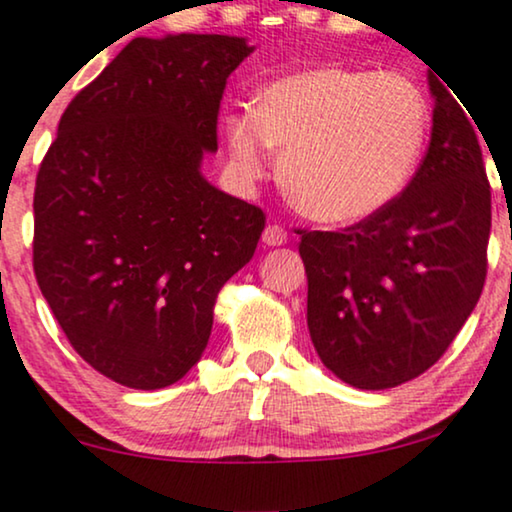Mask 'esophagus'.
Listing matches in <instances>:
<instances>
[{"label":"esophagus","instance_id":"esophagus-1","mask_svg":"<svg viewBox=\"0 0 512 512\" xmlns=\"http://www.w3.org/2000/svg\"><path fill=\"white\" fill-rule=\"evenodd\" d=\"M262 243L269 245V248H278V245L288 243V231L278 224H269L262 234Z\"/></svg>","mask_w":512,"mask_h":512}]
</instances>
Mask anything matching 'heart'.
Masks as SVG:
<instances>
[{
  "instance_id": "1",
  "label": "heart",
  "mask_w": 512,
  "mask_h": 512,
  "mask_svg": "<svg viewBox=\"0 0 512 512\" xmlns=\"http://www.w3.org/2000/svg\"><path fill=\"white\" fill-rule=\"evenodd\" d=\"M430 129V106L409 77L347 66L281 75L255 106L224 118L231 165L260 179L274 148L295 208L316 222L352 224L390 208L409 186Z\"/></svg>"
}]
</instances>
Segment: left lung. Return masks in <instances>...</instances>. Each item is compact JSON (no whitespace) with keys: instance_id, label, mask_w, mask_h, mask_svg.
<instances>
[{"instance_id":"obj_1","label":"left lung","mask_w":512,"mask_h":512,"mask_svg":"<svg viewBox=\"0 0 512 512\" xmlns=\"http://www.w3.org/2000/svg\"><path fill=\"white\" fill-rule=\"evenodd\" d=\"M428 84L430 146L404 193L342 231H302L314 349L359 390H387L428 371L487 278L491 191L480 141L458 96L435 73Z\"/></svg>"}]
</instances>
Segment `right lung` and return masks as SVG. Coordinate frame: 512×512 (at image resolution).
I'll list each match as a JSON object with an SVG mask.
<instances>
[{
    "instance_id": "add662e5",
    "label": "right lung",
    "mask_w": 512,
    "mask_h": 512,
    "mask_svg": "<svg viewBox=\"0 0 512 512\" xmlns=\"http://www.w3.org/2000/svg\"><path fill=\"white\" fill-rule=\"evenodd\" d=\"M231 35L137 37L70 101L35 186L32 264L89 366L160 390L203 357L219 288L255 255L264 212L203 177Z\"/></svg>"
}]
</instances>
